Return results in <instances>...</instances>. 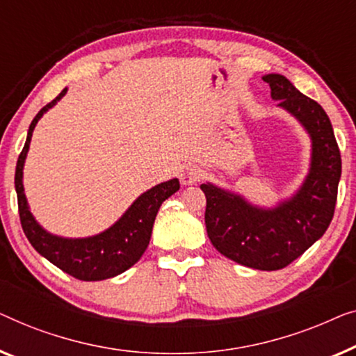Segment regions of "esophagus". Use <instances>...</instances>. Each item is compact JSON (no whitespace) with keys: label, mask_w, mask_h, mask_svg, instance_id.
<instances>
[{"label":"esophagus","mask_w":356,"mask_h":356,"mask_svg":"<svg viewBox=\"0 0 356 356\" xmlns=\"http://www.w3.org/2000/svg\"><path fill=\"white\" fill-rule=\"evenodd\" d=\"M200 176H202L200 169L197 166H193V164H188V166H185L182 171H180V182L184 185L197 184Z\"/></svg>","instance_id":"obj_1"}]
</instances>
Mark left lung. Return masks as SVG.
<instances>
[{"mask_svg":"<svg viewBox=\"0 0 356 356\" xmlns=\"http://www.w3.org/2000/svg\"><path fill=\"white\" fill-rule=\"evenodd\" d=\"M263 80L273 99L302 124L312 138V164L302 187L274 208H259L213 184H202L207 197L208 237L219 253L259 271L289 266L323 237L332 221L342 174L339 145L327 114L280 74Z\"/></svg>","mask_w":356,"mask_h":356,"instance_id":"1","label":"left lung"}]
</instances>
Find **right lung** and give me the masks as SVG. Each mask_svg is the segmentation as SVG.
Wrapping results in <instances>:
<instances>
[{
    "label": "right lung",
    "instance_id": "1",
    "mask_svg": "<svg viewBox=\"0 0 356 356\" xmlns=\"http://www.w3.org/2000/svg\"><path fill=\"white\" fill-rule=\"evenodd\" d=\"M66 92L67 88H64L51 103L40 109L29 127L26 145L19 154L16 177H14L19 216H21L24 234L27 235L29 242L49 263H53L54 266L79 280H103L127 271L130 266H134L142 258L149 243L154 218H156L159 207L164 200L177 192L180 184L177 179H171L168 182L154 185L153 188L147 190L130 204V208L122 214L119 221L114 222L104 232L93 235V237L64 238L47 232L35 221L29 209L26 193H24L22 171L35 126H37L40 118L49 108H53L66 95Z\"/></svg>",
    "mask_w": 356,
    "mask_h": 356
}]
</instances>
